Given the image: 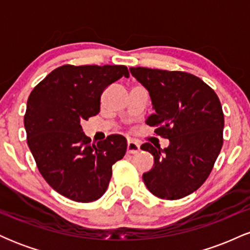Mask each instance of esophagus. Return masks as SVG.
Instances as JSON below:
<instances>
[{
    "mask_svg": "<svg viewBox=\"0 0 250 250\" xmlns=\"http://www.w3.org/2000/svg\"><path fill=\"white\" fill-rule=\"evenodd\" d=\"M127 151L129 154L139 153V151H140V145L137 142H135L134 140H128Z\"/></svg>",
    "mask_w": 250,
    "mask_h": 250,
    "instance_id": "esophagus-1",
    "label": "esophagus"
}]
</instances>
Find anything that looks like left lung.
<instances>
[{"mask_svg":"<svg viewBox=\"0 0 250 250\" xmlns=\"http://www.w3.org/2000/svg\"><path fill=\"white\" fill-rule=\"evenodd\" d=\"M149 91L155 113L146 123L169 140L167 148L141 146L154 156V167L143 174L148 190L163 200L194 193L210 174L223 143L222 105L215 91L185 71L130 68Z\"/></svg>","mask_w":250,"mask_h":250,"instance_id":"left-lung-1","label":"left lung"}]
</instances>
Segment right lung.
<instances>
[{"mask_svg":"<svg viewBox=\"0 0 250 250\" xmlns=\"http://www.w3.org/2000/svg\"><path fill=\"white\" fill-rule=\"evenodd\" d=\"M122 76L129 77L125 65L65 64L28 97L24 128L37 168L54 190L76 202H91L105 193L111 167L127 150L122 135L91 143L81 125L100 113L103 90Z\"/></svg>","mask_w":250,"mask_h":250,"instance_id":"obj_1","label":"right lung"}]
</instances>
